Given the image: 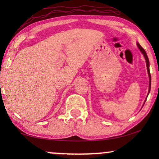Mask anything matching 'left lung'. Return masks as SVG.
<instances>
[{
    "mask_svg": "<svg viewBox=\"0 0 159 159\" xmlns=\"http://www.w3.org/2000/svg\"><path fill=\"white\" fill-rule=\"evenodd\" d=\"M137 45H138V48H139V50H140V52L142 53V55H144V57L145 60H146L147 68V72H148V75H149V91H148V94H147V97H148V95H149V92H150V90H151V80H152V79H151V74H150V71H149V58H148V57H147V55L146 52H145V50L143 49V48H142V47L141 46V45H139V43L137 42ZM147 98L145 99V101H144V102L143 105H142V107H143L144 104V103H145V102H146V99H147Z\"/></svg>",
    "mask_w": 159,
    "mask_h": 159,
    "instance_id": "1",
    "label": "left lung"
}]
</instances>
